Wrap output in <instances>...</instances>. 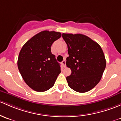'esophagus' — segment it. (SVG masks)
<instances>
[{"mask_svg":"<svg viewBox=\"0 0 121 121\" xmlns=\"http://www.w3.org/2000/svg\"><path fill=\"white\" fill-rule=\"evenodd\" d=\"M65 60H63V61L61 62V64L63 65V67H66V64H65Z\"/></svg>","mask_w":121,"mask_h":121,"instance_id":"esophagus-1","label":"esophagus"}]
</instances>
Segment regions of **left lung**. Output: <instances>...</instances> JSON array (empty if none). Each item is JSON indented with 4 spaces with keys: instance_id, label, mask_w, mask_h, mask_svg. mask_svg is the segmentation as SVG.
<instances>
[{
    "instance_id": "1",
    "label": "left lung",
    "mask_w": 121,
    "mask_h": 121,
    "mask_svg": "<svg viewBox=\"0 0 121 121\" xmlns=\"http://www.w3.org/2000/svg\"><path fill=\"white\" fill-rule=\"evenodd\" d=\"M69 57L66 65L71 74L66 78L73 91L85 93L100 82L106 66L102 49L97 42L82 34H63Z\"/></svg>"
}]
</instances>
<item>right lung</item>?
<instances>
[{"label":"right lung","mask_w":121,"mask_h":121,"mask_svg":"<svg viewBox=\"0 0 121 121\" xmlns=\"http://www.w3.org/2000/svg\"><path fill=\"white\" fill-rule=\"evenodd\" d=\"M61 36L60 32L43 30L28 40L20 50L18 68L32 89L43 92L54 85L61 70L51 46Z\"/></svg>","instance_id":"1"}]
</instances>
